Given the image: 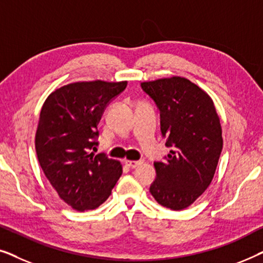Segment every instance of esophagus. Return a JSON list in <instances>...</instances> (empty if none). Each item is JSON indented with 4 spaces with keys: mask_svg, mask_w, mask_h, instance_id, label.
<instances>
[{
    "mask_svg": "<svg viewBox=\"0 0 263 263\" xmlns=\"http://www.w3.org/2000/svg\"><path fill=\"white\" fill-rule=\"evenodd\" d=\"M124 164L130 168H136L142 164L141 160H124Z\"/></svg>",
    "mask_w": 263,
    "mask_h": 263,
    "instance_id": "1",
    "label": "esophagus"
}]
</instances>
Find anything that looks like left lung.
I'll return each instance as SVG.
<instances>
[{
	"label": "left lung",
	"instance_id": "left-lung-1",
	"mask_svg": "<svg viewBox=\"0 0 263 263\" xmlns=\"http://www.w3.org/2000/svg\"><path fill=\"white\" fill-rule=\"evenodd\" d=\"M160 111V130L172 147L156 161L149 192L161 206L182 211L202 195L214 177L222 149L221 124L213 100L188 79L141 82Z\"/></svg>",
	"mask_w": 263,
	"mask_h": 263
}]
</instances>
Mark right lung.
Segmentation results:
<instances>
[{
  "instance_id": "obj_1",
  "label": "right lung",
  "mask_w": 263,
  "mask_h": 263,
  "mask_svg": "<svg viewBox=\"0 0 263 263\" xmlns=\"http://www.w3.org/2000/svg\"><path fill=\"white\" fill-rule=\"evenodd\" d=\"M127 81H79L50 93L43 104L35 152L43 172L73 210H95L105 202L122 175V165L89 149L97 145L98 123L109 102Z\"/></svg>"
}]
</instances>
